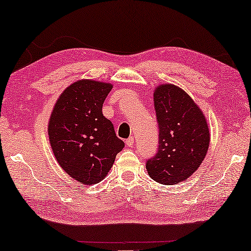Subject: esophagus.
I'll return each instance as SVG.
<instances>
[{"instance_id": "obj_1", "label": "esophagus", "mask_w": 251, "mask_h": 251, "mask_svg": "<svg viewBox=\"0 0 251 251\" xmlns=\"http://www.w3.org/2000/svg\"><path fill=\"white\" fill-rule=\"evenodd\" d=\"M125 143H126V145L128 146V147H133V145H134V143H135V140H134V137L133 136H130V137H128L127 138V140L125 141Z\"/></svg>"}]
</instances>
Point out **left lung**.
Listing matches in <instances>:
<instances>
[{
    "mask_svg": "<svg viewBox=\"0 0 251 251\" xmlns=\"http://www.w3.org/2000/svg\"><path fill=\"white\" fill-rule=\"evenodd\" d=\"M158 149L147 158L150 176L162 184H177L193 174L204 160L210 134L206 119L185 91L174 85L155 89Z\"/></svg>",
    "mask_w": 251,
    "mask_h": 251,
    "instance_id": "obj_1",
    "label": "left lung"
}]
</instances>
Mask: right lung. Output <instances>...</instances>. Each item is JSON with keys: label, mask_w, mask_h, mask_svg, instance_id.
Listing matches in <instances>:
<instances>
[{"label": "right lung", "mask_w": 251, "mask_h": 251, "mask_svg": "<svg viewBox=\"0 0 251 251\" xmlns=\"http://www.w3.org/2000/svg\"><path fill=\"white\" fill-rule=\"evenodd\" d=\"M111 88L95 80L75 81L60 95L51 114L49 140L55 160L82 184L105 178L125 146L102 115Z\"/></svg>", "instance_id": "1"}]
</instances>
